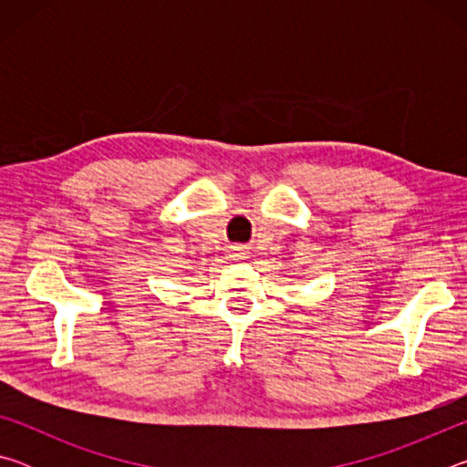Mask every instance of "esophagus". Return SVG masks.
<instances>
[{
  "instance_id": "esophagus-1",
  "label": "esophagus",
  "mask_w": 467,
  "mask_h": 467,
  "mask_svg": "<svg viewBox=\"0 0 467 467\" xmlns=\"http://www.w3.org/2000/svg\"><path fill=\"white\" fill-rule=\"evenodd\" d=\"M233 255L234 257H243L244 255V247H233Z\"/></svg>"
}]
</instances>
